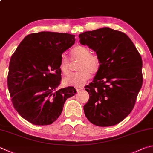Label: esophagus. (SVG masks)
I'll list each match as a JSON object with an SVG mask.
<instances>
[{
	"instance_id": "1",
	"label": "esophagus",
	"mask_w": 153,
	"mask_h": 153,
	"mask_svg": "<svg viewBox=\"0 0 153 153\" xmlns=\"http://www.w3.org/2000/svg\"><path fill=\"white\" fill-rule=\"evenodd\" d=\"M76 90L78 91H80V90H83V89H84V88H83V87H79V86H76Z\"/></svg>"
}]
</instances>
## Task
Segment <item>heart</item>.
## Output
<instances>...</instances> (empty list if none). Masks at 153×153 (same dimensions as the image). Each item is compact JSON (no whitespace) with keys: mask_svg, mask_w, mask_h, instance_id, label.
<instances>
[{"mask_svg":"<svg viewBox=\"0 0 153 153\" xmlns=\"http://www.w3.org/2000/svg\"><path fill=\"white\" fill-rule=\"evenodd\" d=\"M91 53L90 49L84 45H77L71 49L72 57L80 62L77 67L79 71L66 77L64 79L66 84L74 86L82 85L90 78L91 73L94 74L98 71L100 68V60L97 55L91 54ZM59 69L65 76L70 71L69 61L64 53L61 56Z\"/></svg>","mask_w":153,"mask_h":153,"instance_id":"1","label":"heart"}]
</instances>
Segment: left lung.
Returning a JSON list of instances; mask_svg holds the SVG:
<instances>
[{
	"label": "left lung",
	"instance_id": "1",
	"mask_svg": "<svg viewBox=\"0 0 153 153\" xmlns=\"http://www.w3.org/2000/svg\"><path fill=\"white\" fill-rule=\"evenodd\" d=\"M79 38L100 60L93 82L85 86L90 95L85 115L96 126L117 124L131 112L142 87V58L131 39L118 30L105 27Z\"/></svg>",
	"mask_w": 153,
	"mask_h": 153
}]
</instances>
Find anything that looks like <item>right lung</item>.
Returning a JSON list of instances; mask_svg holds the SVG:
<instances>
[{
    "mask_svg": "<svg viewBox=\"0 0 153 153\" xmlns=\"http://www.w3.org/2000/svg\"><path fill=\"white\" fill-rule=\"evenodd\" d=\"M75 35L43 31L26 36L11 56L8 88L14 108L35 125L52 124L74 87L57 90L61 82V56L75 43Z\"/></svg>",
    "mask_w": 153,
    "mask_h": 153,
    "instance_id": "right-lung-1",
    "label": "right lung"
}]
</instances>
